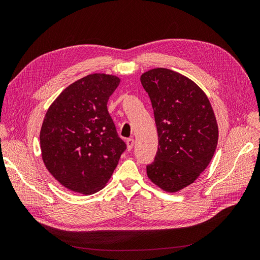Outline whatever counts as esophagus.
<instances>
[{
    "instance_id": "esophagus-1",
    "label": "esophagus",
    "mask_w": 260,
    "mask_h": 260,
    "mask_svg": "<svg viewBox=\"0 0 260 260\" xmlns=\"http://www.w3.org/2000/svg\"><path fill=\"white\" fill-rule=\"evenodd\" d=\"M125 143H127V148L130 151V149L133 147V145H135V140H133L132 138L128 139L127 141H125Z\"/></svg>"
}]
</instances>
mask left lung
Instances as JSON below:
<instances>
[{"label":"left lung","mask_w":260,"mask_h":260,"mask_svg":"<svg viewBox=\"0 0 260 260\" xmlns=\"http://www.w3.org/2000/svg\"><path fill=\"white\" fill-rule=\"evenodd\" d=\"M154 109L158 151L146 167L148 179L169 193L194 183L218 144V123L210 102L187 77L167 68L141 75Z\"/></svg>","instance_id":"1"}]
</instances>
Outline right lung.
<instances>
[{"instance_id":"1","label":"right lung","mask_w":260,"mask_h":260,"mask_svg":"<svg viewBox=\"0 0 260 260\" xmlns=\"http://www.w3.org/2000/svg\"><path fill=\"white\" fill-rule=\"evenodd\" d=\"M120 79L91 74L62 91L49 107L40 131L46 169L68 190L90 195L111 179L125 144L107 102Z\"/></svg>"}]
</instances>
